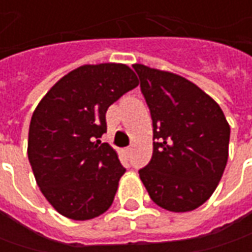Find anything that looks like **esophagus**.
<instances>
[{"label":"esophagus","mask_w":252,"mask_h":252,"mask_svg":"<svg viewBox=\"0 0 252 252\" xmlns=\"http://www.w3.org/2000/svg\"><path fill=\"white\" fill-rule=\"evenodd\" d=\"M123 153H125L126 156H129V154L131 153V149L130 147H126V149H123Z\"/></svg>","instance_id":"1"}]
</instances>
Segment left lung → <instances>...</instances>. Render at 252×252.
<instances>
[{
  "mask_svg": "<svg viewBox=\"0 0 252 252\" xmlns=\"http://www.w3.org/2000/svg\"><path fill=\"white\" fill-rule=\"evenodd\" d=\"M153 119V157L139 171L151 200L182 213L218 188L228 158L230 125L219 103L178 74L133 64Z\"/></svg>",
  "mask_w": 252,
  "mask_h": 252,
  "instance_id": "left-lung-1",
  "label": "left lung"
}]
</instances>
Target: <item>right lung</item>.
<instances>
[{
	"label": "right lung",
	"instance_id": "add662e5",
	"mask_svg": "<svg viewBox=\"0 0 252 252\" xmlns=\"http://www.w3.org/2000/svg\"><path fill=\"white\" fill-rule=\"evenodd\" d=\"M137 85L126 64H84L37 103L28 158L44 198L64 218L90 220L111 208L125 168L116 150L95 139L106 131L108 108Z\"/></svg>",
	"mask_w": 252,
	"mask_h": 252
}]
</instances>
